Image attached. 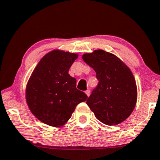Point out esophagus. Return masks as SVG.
Returning <instances> with one entry per match:
<instances>
[{
    "label": "esophagus",
    "instance_id": "obj_1",
    "mask_svg": "<svg viewBox=\"0 0 160 160\" xmlns=\"http://www.w3.org/2000/svg\"><path fill=\"white\" fill-rule=\"evenodd\" d=\"M85 93H86V95H88V96L89 97L90 95V90H87L86 91H85Z\"/></svg>",
    "mask_w": 160,
    "mask_h": 160
}]
</instances>
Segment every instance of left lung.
Instances as JSON below:
<instances>
[{
	"label": "left lung",
	"mask_w": 160,
	"mask_h": 160,
	"mask_svg": "<svg viewBox=\"0 0 160 160\" xmlns=\"http://www.w3.org/2000/svg\"><path fill=\"white\" fill-rule=\"evenodd\" d=\"M82 59L93 68L98 80L86 101L95 117L109 126L126 120L137 98V85L129 68L114 54L101 49L83 54Z\"/></svg>",
	"instance_id": "8db88e82"
}]
</instances>
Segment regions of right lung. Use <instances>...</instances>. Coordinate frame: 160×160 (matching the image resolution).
<instances>
[{"mask_svg": "<svg viewBox=\"0 0 160 160\" xmlns=\"http://www.w3.org/2000/svg\"><path fill=\"white\" fill-rule=\"evenodd\" d=\"M77 54L54 50L39 61L26 90L27 104L42 122L59 127L72 116L78 104L88 98L76 88V79L68 74Z\"/></svg>", "mask_w": 160, "mask_h": 160, "instance_id": "1", "label": "right lung"}]
</instances>
